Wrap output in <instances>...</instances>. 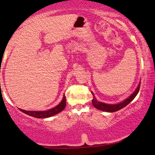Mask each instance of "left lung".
Returning a JSON list of instances; mask_svg holds the SVG:
<instances>
[{
  "label": "left lung",
  "mask_w": 155,
  "mask_h": 155,
  "mask_svg": "<svg viewBox=\"0 0 155 155\" xmlns=\"http://www.w3.org/2000/svg\"><path fill=\"white\" fill-rule=\"evenodd\" d=\"M140 85H139L137 88L136 89V90L134 91V92H133V94H131V95L128 97V98L124 100V101L122 102V103H120L119 104H108L101 103V102H98L96 99L95 96H94V94L91 92V94H92V95H93L92 104L96 109L101 110V111H107V112L117 111L120 109L124 108V107H126L127 104H129L130 102L135 98V97L137 96V94H138L139 91H140Z\"/></svg>",
  "instance_id": "left-lung-1"
}]
</instances>
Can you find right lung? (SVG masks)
<instances>
[{
  "instance_id": "right-lung-1",
  "label": "right lung",
  "mask_w": 155,
  "mask_h": 155,
  "mask_svg": "<svg viewBox=\"0 0 155 155\" xmlns=\"http://www.w3.org/2000/svg\"><path fill=\"white\" fill-rule=\"evenodd\" d=\"M65 105H66V99H65V96H64L62 101L58 105L51 109H49L48 111H25V110L19 109L21 111H22L25 114H27L30 116L34 117H38V118H45V117H48L52 116V115L59 114L65 109Z\"/></svg>"
}]
</instances>
